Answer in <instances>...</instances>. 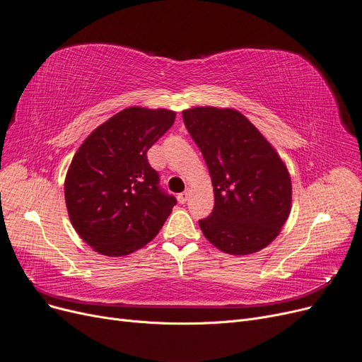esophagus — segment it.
Instances as JSON below:
<instances>
[{
  "label": "esophagus",
  "mask_w": 362,
  "mask_h": 362,
  "mask_svg": "<svg viewBox=\"0 0 362 362\" xmlns=\"http://www.w3.org/2000/svg\"><path fill=\"white\" fill-rule=\"evenodd\" d=\"M189 195H191V191H189V189H186V191H183L182 194H179V195H177V199H179V203L185 204L186 202H188V198H189Z\"/></svg>",
  "instance_id": "esophagus-1"
}]
</instances>
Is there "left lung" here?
<instances>
[{"label": "left lung", "mask_w": 362, "mask_h": 362, "mask_svg": "<svg viewBox=\"0 0 362 362\" xmlns=\"http://www.w3.org/2000/svg\"><path fill=\"white\" fill-rule=\"evenodd\" d=\"M183 120L202 151L215 192L211 215L199 221L204 237L230 255H250L282 231L292 206L286 164L238 110L192 107Z\"/></svg>", "instance_id": "1"}]
</instances>
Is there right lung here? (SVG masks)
I'll return each instance as SVG.
<instances>
[{
    "instance_id": "right-lung-1",
    "label": "right lung",
    "mask_w": 362,
    "mask_h": 362,
    "mask_svg": "<svg viewBox=\"0 0 362 362\" xmlns=\"http://www.w3.org/2000/svg\"><path fill=\"white\" fill-rule=\"evenodd\" d=\"M174 119L173 110L128 107L93 129L74 153L64 182L66 210L76 233L101 255L144 247L176 206L147 163V151Z\"/></svg>"
}]
</instances>
